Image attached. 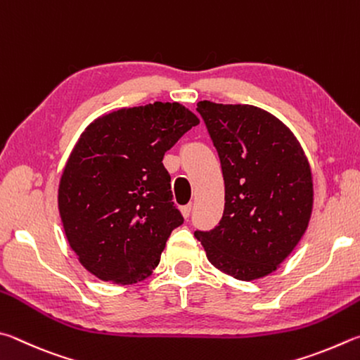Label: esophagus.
<instances>
[{
	"mask_svg": "<svg viewBox=\"0 0 360 360\" xmlns=\"http://www.w3.org/2000/svg\"><path fill=\"white\" fill-rule=\"evenodd\" d=\"M191 204H188V205H184V207H181V215H184L185 218H188V217H190L191 215Z\"/></svg>",
	"mask_w": 360,
	"mask_h": 360,
	"instance_id": "34e87169",
	"label": "esophagus"
}]
</instances>
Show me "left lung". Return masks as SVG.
I'll use <instances>...</instances> for the list:
<instances>
[{"mask_svg":"<svg viewBox=\"0 0 360 360\" xmlns=\"http://www.w3.org/2000/svg\"><path fill=\"white\" fill-rule=\"evenodd\" d=\"M198 112L221 161L224 212L215 229L194 236L221 272L262 278L292 253L310 223V164L291 129L259 107L200 101Z\"/></svg>","mask_w":360,"mask_h":360,"instance_id":"8db88e82","label":"left lung"}]
</instances>
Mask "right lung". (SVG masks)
<instances>
[{
    "instance_id": "add662e5",
    "label": "right lung",
    "mask_w": 360,
    "mask_h": 360,
    "mask_svg": "<svg viewBox=\"0 0 360 360\" xmlns=\"http://www.w3.org/2000/svg\"><path fill=\"white\" fill-rule=\"evenodd\" d=\"M199 124L179 103L118 109L86 126L58 186L69 247L103 281L132 285L151 275L184 217L172 202L162 158Z\"/></svg>"
}]
</instances>
